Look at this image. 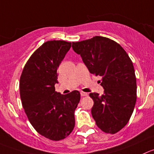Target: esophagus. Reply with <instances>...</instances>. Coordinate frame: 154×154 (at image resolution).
<instances>
[{
    "label": "esophagus",
    "mask_w": 154,
    "mask_h": 154,
    "mask_svg": "<svg viewBox=\"0 0 154 154\" xmlns=\"http://www.w3.org/2000/svg\"><path fill=\"white\" fill-rule=\"evenodd\" d=\"M80 95H81V97H87L88 93H84V92H80Z\"/></svg>",
    "instance_id": "34e87169"
}]
</instances>
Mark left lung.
<instances>
[{"label": "left lung", "instance_id": "obj_1", "mask_svg": "<svg viewBox=\"0 0 154 154\" xmlns=\"http://www.w3.org/2000/svg\"><path fill=\"white\" fill-rule=\"evenodd\" d=\"M90 74L100 76L104 93H90L97 125L107 134H116L128 122L137 100L133 63L119 43L103 36L72 42Z\"/></svg>", "mask_w": 154, "mask_h": 154}]
</instances>
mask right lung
<instances>
[{
    "label": "right lung",
    "mask_w": 154,
    "mask_h": 154,
    "mask_svg": "<svg viewBox=\"0 0 154 154\" xmlns=\"http://www.w3.org/2000/svg\"><path fill=\"white\" fill-rule=\"evenodd\" d=\"M71 42L53 40L43 43L26 63L20 80V93L29 122L41 135L51 140H63L75 125L74 111L80 93H57V70Z\"/></svg>",
    "instance_id": "1"
}]
</instances>
